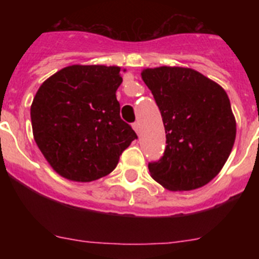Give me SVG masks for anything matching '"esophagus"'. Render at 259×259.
I'll return each instance as SVG.
<instances>
[{
    "label": "esophagus",
    "mask_w": 259,
    "mask_h": 259,
    "mask_svg": "<svg viewBox=\"0 0 259 259\" xmlns=\"http://www.w3.org/2000/svg\"><path fill=\"white\" fill-rule=\"evenodd\" d=\"M132 127H134V130H135V131H136L137 135H140V132H141L140 122H135L134 124H132Z\"/></svg>",
    "instance_id": "1"
}]
</instances>
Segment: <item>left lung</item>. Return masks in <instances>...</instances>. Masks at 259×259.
I'll list each match as a JSON object with an SVG mask.
<instances>
[{
    "mask_svg": "<svg viewBox=\"0 0 259 259\" xmlns=\"http://www.w3.org/2000/svg\"><path fill=\"white\" fill-rule=\"evenodd\" d=\"M166 131L163 157L148 164L168 191H192L218 175L232 150L236 120L219 84L187 67L145 68Z\"/></svg>",
    "mask_w": 259,
    "mask_h": 259,
    "instance_id": "8db88e82",
    "label": "left lung"
}]
</instances>
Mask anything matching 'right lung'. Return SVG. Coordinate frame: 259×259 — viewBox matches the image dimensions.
I'll use <instances>...</instances> for the list:
<instances>
[{
    "mask_svg": "<svg viewBox=\"0 0 259 259\" xmlns=\"http://www.w3.org/2000/svg\"><path fill=\"white\" fill-rule=\"evenodd\" d=\"M120 67L72 65L41 84L31 106L33 137L53 170L68 180L109 175L137 135L120 118Z\"/></svg>",
    "mask_w": 259,
    "mask_h": 259,
    "instance_id": "right-lung-1",
    "label": "right lung"
}]
</instances>
